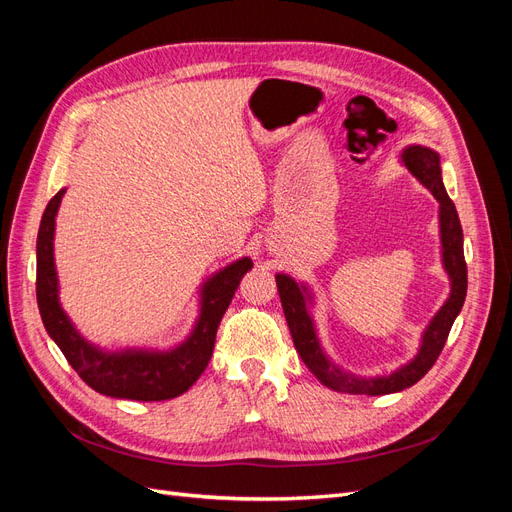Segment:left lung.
<instances>
[{
    "mask_svg": "<svg viewBox=\"0 0 512 512\" xmlns=\"http://www.w3.org/2000/svg\"><path fill=\"white\" fill-rule=\"evenodd\" d=\"M404 164L410 173L421 181L425 188L436 196L440 203V232H442V258L444 269L451 275V297L442 305L440 312L429 322V327L423 335V346L418 350L414 359L397 369L391 376L382 378H356L346 371L337 369L324 352L316 339L314 322L307 314V301L309 294L305 286H299L288 275H277V292H280L284 316L288 322V329L292 335V342L297 352L301 354L303 363L309 371L333 391L339 393H352V395H389L404 391L408 386L416 384L427 371L438 361V356L446 344V337L451 333L453 322L461 312L463 301H466L468 290V269L466 258H463V230L459 224V215L448 198L444 183L440 177V156L421 145H412L404 151Z\"/></svg>",
    "mask_w": 512,
    "mask_h": 512,
    "instance_id": "left-lung-1",
    "label": "left lung"
}]
</instances>
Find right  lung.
<instances>
[{
  "label": "right lung",
  "instance_id": "right-lung-1",
  "mask_svg": "<svg viewBox=\"0 0 512 512\" xmlns=\"http://www.w3.org/2000/svg\"><path fill=\"white\" fill-rule=\"evenodd\" d=\"M64 190H59L44 209L38 230V267L36 297L44 329L55 339L72 369L91 389L119 399L164 401L185 393L200 378L215 346L220 320L235 297L241 277L252 269L250 258L232 262L230 267L213 275L203 288V307L194 333L185 344L170 352L126 350L108 354L76 333L57 299V273L53 262L55 215Z\"/></svg>",
  "mask_w": 512,
  "mask_h": 512
}]
</instances>
